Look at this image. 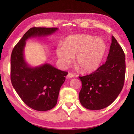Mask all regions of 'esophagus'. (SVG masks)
Returning a JSON list of instances; mask_svg holds the SVG:
<instances>
[{"label": "esophagus", "mask_w": 134, "mask_h": 134, "mask_svg": "<svg viewBox=\"0 0 134 134\" xmlns=\"http://www.w3.org/2000/svg\"><path fill=\"white\" fill-rule=\"evenodd\" d=\"M73 77H74V74H72V73H71V72H69L66 76V78L67 79H70V78Z\"/></svg>", "instance_id": "esophagus-1"}]
</instances>
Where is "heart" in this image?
<instances>
[{
    "instance_id": "1",
    "label": "heart",
    "mask_w": 134,
    "mask_h": 134,
    "mask_svg": "<svg viewBox=\"0 0 134 134\" xmlns=\"http://www.w3.org/2000/svg\"><path fill=\"white\" fill-rule=\"evenodd\" d=\"M107 45L103 39L88 34L68 36L63 46L57 49L60 63L66 67L76 56V66L83 72L89 73L99 67L105 55Z\"/></svg>"
}]
</instances>
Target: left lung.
Here are the masks:
<instances>
[{"label":"left lung","mask_w":134,"mask_h":134,"mask_svg":"<svg viewBox=\"0 0 134 134\" xmlns=\"http://www.w3.org/2000/svg\"><path fill=\"white\" fill-rule=\"evenodd\" d=\"M125 74V54L112 36L105 63L90 74L79 76L82 83L80 103L86 109L94 110L108 107L121 91Z\"/></svg>","instance_id":"obj_1"}]
</instances>
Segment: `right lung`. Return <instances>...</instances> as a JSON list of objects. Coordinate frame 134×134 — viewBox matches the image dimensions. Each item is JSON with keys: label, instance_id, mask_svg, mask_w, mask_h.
I'll return each instance as SVG.
<instances>
[{"label": "right lung", "instance_id": "obj_1", "mask_svg": "<svg viewBox=\"0 0 134 134\" xmlns=\"http://www.w3.org/2000/svg\"><path fill=\"white\" fill-rule=\"evenodd\" d=\"M57 30L55 27H32L12 51L10 76L12 85L23 101L35 110L47 111L55 106L60 87L68 72L47 63L35 68L29 66L24 57L25 41L31 37L49 35Z\"/></svg>", "mask_w": 134, "mask_h": 134}]
</instances>
